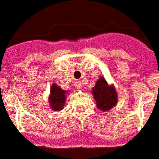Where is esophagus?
I'll use <instances>...</instances> for the list:
<instances>
[{
	"mask_svg": "<svg viewBox=\"0 0 159 159\" xmlns=\"http://www.w3.org/2000/svg\"><path fill=\"white\" fill-rule=\"evenodd\" d=\"M74 86H75L77 89H81L82 88V83H81L80 81L77 80V81H75V82H74Z\"/></svg>",
	"mask_w": 159,
	"mask_h": 159,
	"instance_id": "esophagus-1",
	"label": "esophagus"
}]
</instances>
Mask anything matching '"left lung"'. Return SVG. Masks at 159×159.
Segmentation results:
<instances>
[{
  "label": "left lung",
  "mask_w": 159,
  "mask_h": 159,
  "mask_svg": "<svg viewBox=\"0 0 159 159\" xmlns=\"http://www.w3.org/2000/svg\"><path fill=\"white\" fill-rule=\"evenodd\" d=\"M92 93L96 101V105L100 110L108 111L115 106L117 101V95L113 86H109L104 77L99 78Z\"/></svg>",
  "instance_id": "obj_1"
}]
</instances>
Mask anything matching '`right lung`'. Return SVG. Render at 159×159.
Instances as JSON below:
<instances>
[{"instance_id":"right-lung-1","label":"right lung","mask_w":159,"mask_h":159,"mask_svg":"<svg viewBox=\"0 0 159 159\" xmlns=\"http://www.w3.org/2000/svg\"><path fill=\"white\" fill-rule=\"evenodd\" d=\"M50 95L49 98L50 104L53 110L59 111L63 109L65 103V98H66V91L62 90L59 86H56L55 84H53L50 90Z\"/></svg>"}]
</instances>
